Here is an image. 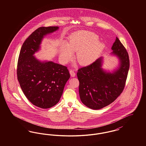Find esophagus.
I'll list each match as a JSON object with an SVG mask.
<instances>
[{
	"label": "esophagus",
	"instance_id": "obj_1",
	"mask_svg": "<svg viewBox=\"0 0 146 146\" xmlns=\"http://www.w3.org/2000/svg\"><path fill=\"white\" fill-rule=\"evenodd\" d=\"M70 73L72 77H74L76 76V73H75L74 71L73 70H70Z\"/></svg>",
	"mask_w": 146,
	"mask_h": 146
}]
</instances>
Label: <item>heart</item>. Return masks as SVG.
Listing matches in <instances>:
<instances>
[{"label": "heart", "instance_id": "1", "mask_svg": "<svg viewBox=\"0 0 146 146\" xmlns=\"http://www.w3.org/2000/svg\"><path fill=\"white\" fill-rule=\"evenodd\" d=\"M98 36L93 32L80 31L70 35L67 45L62 44L59 49V58L66 63L72 57V52H76V58L78 63L87 66L94 62L104 49L102 42L98 41Z\"/></svg>", "mask_w": 146, "mask_h": 146}]
</instances>
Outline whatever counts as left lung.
<instances>
[{
  "instance_id": "8db88e82",
  "label": "left lung",
  "mask_w": 146,
  "mask_h": 146,
  "mask_svg": "<svg viewBox=\"0 0 146 146\" xmlns=\"http://www.w3.org/2000/svg\"><path fill=\"white\" fill-rule=\"evenodd\" d=\"M111 50V55L115 56L119 62L111 72L102 68V57L78 70L80 100L92 110H100L111 104L125 87L130 66L128 53L117 37Z\"/></svg>"
}]
</instances>
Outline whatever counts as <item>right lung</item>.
I'll list each match as a JSON object with an SVG mask.
<instances>
[{
    "instance_id": "obj_1",
    "label": "right lung",
    "mask_w": 146,
    "mask_h": 146,
    "mask_svg": "<svg viewBox=\"0 0 146 146\" xmlns=\"http://www.w3.org/2000/svg\"><path fill=\"white\" fill-rule=\"evenodd\" d=\"M58 27H42L23 42L19 57L17 75L21 89L35 106L46 109L57 104L70 78L67 67L52 61H42L35 57L45 36Z\"/></svg>"
}]
</instances>
